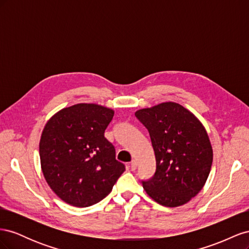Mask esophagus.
Here are the masks:
<instances>
[{
    "label": "esophagus",
    "mask_w": 249,
    "mask_h": 249,
    "mask_svg": "<svg viewBox=\"0 0 249 249\" xmlns=\"http://www.w3.org/2000/svg\"><path fill=\"white\" fill-rule=\"evenodd\" d=\"M130 167H131V169L132 170H135L137 168V162L135 161V160H133L131 163H130Z\"/></svg>",
    "instance_id": "obj_1"
}]
</instances>
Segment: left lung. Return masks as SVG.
<instances>
[{
	"label": "left lung",
	"mask_w": 249,
	"mask_h": 249,
	"mask_svg": "<svg viewBox=\"0 0 249 249\" xmlns=\"http://www.w3.org/2000/svg\"><path fill=\"white\" fill-rule=\"evenodd\" d=\"M135 116L148 133L156 157V172L142 180L145 192L164 207H178L205 185L213 162L207 131L194 114L167 102L138 110Z\"/></svg>",
	"instance_id": "obj_1"
}]
</instances>
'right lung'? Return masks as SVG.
Instances as JSON below:
<instances>
[{
  "label": "right lung",
  "instance_id": "right-lung-1",
  "mask_svg": "<svg viewBox=\"0 0 249 249\" xmlns=\"http://www.w3.org/2000/svg\"><path fill=\"white\" fill-rule=\"evenodd\" d=\"M114 116L96 104H77L53 116L42 131L39 156L44 178L69 205L92 206L112 191L125 170L105 138Z\"/></svg>",
  "mask_w": 249,
  "mask_h": 249
}]
</instances>
